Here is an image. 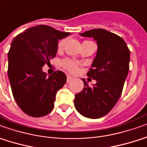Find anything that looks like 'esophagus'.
Returning <instances> with one entry per match:
<instances>
[{"instance_id": "34e87169", "label": "esophagus", "mask_w": 147, "mask_h": 147, "mask_svg": "<svg viewBox=\"0 0 147 147\" xmlns=\"http://www.w3.org/2000/svg\"><path fill=\"white\" fill-rule=\"evenodd\" d=\"M73 79H74V78H73L72 76L67 75V80H66V81H67V82H71Z\"/></svg>"}]
</instances>
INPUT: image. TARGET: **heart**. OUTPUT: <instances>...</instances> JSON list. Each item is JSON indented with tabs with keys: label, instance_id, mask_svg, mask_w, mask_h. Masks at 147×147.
<instances>
[{
	"label": "heart",
	"instance_id": "b5f03b06",
	"mask_svg": "<svg viewBox=\"0 0 147 147\" xmlns=\"http://www.w3.org/2000/svg\"><path fill=\"white\" fill-rule=\"evenodd\" d=\"M65 43H66L65 38L60 40L57 43V49L58 50L62 49ZM61 64H62V66L68 71L71 72V73H77L78 71V65L76 63L75 61L70 60V59H65V60L62 61Z\"/></svg>",
	"mask_w": 147,
	"mask_h": 147
}]
</instances>
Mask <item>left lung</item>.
Masks as SVG:
<instances>
[{"instance_id":"1","label":"left lung","mask_w":147,"mask_h":147,"mask_svg":"<svg viewBox=\"0 0 147 147\" xmlns=\"http://www.w3.org/2000/svg\"><path fill=\"white\" fill-rule=\"evenodd\" d=\"M93 37L98 52L87 76L97 81L89 86L82 79L84 88L75 95L74 106L84 117L99 118L113 109L122 94L129 63V49L125 41L106 29H94L81 33Z\"/></svg>"}]
</instances>
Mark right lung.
Masks as SVG:
<instances>
[{
    "mask_svg": "<svg viewBox=\"0 0 147 147\" xmlns=\"http://www.w3.org/2000/svg\"><path fill=\"white\" fill-rule=\"evenodd\" d=\"M70 33L36 25L14 37L8 53V76L13 98L21 110L40 118L52 111L56 94L66 82L63 72L49 77L42 71L56 56L58 40Z\"/></svg>",
    "mask_w": 147,
    "mask_h": 147,
    "instance_id": "obj_1",
    "label": "right lung"
}]
</instances>
